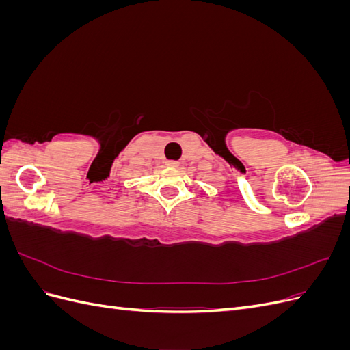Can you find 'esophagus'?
Here are the masks:
<instances>
[{"label": "esophagus", "instance_id": "1", "mask_svg": "<svg viewBox=\"0 0 350 350\" xmlns=\"http://www.w3.org/2000/svg\"><path fill=\"white\" fill-rule=\"evenodd\" d=\"M166 165H167V166H171V167H176V166L179 165V162H176V161H167V162H166Z\"/></svg>", "mask_w": 350, "mask_h": 350}]
</instances>
